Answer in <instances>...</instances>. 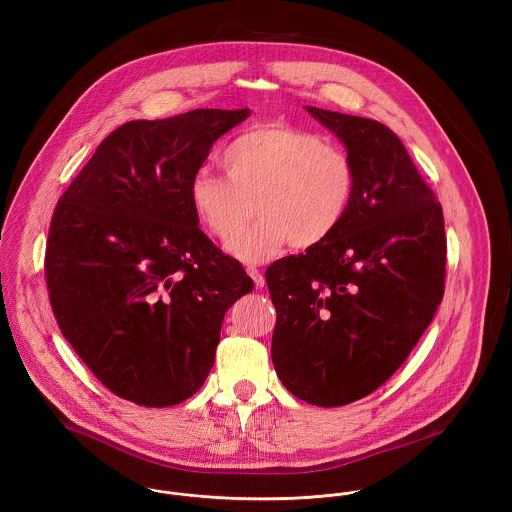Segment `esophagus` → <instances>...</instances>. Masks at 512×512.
<instances>
[{
	"label": "esophagus",
	"mask_w": 512,
	"mask_h": 512,
	"mask_svg": "<svg viewBox=\"0 0 512 512\" xmlns=\"http://www.w3.org/2000/svg\"><path fill=\"white\" fill-rule=\"evenodd\" d=\"M246 272H248V276L254 280V284H256V288H264V284H266V278H264V274L256 268V266H248L246 268Z\"/></svg>",
	"instance_id": "esophagus-1"
}]
</instances>
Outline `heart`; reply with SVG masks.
Wrapping results in <instances>:
<instances>
[{"label":"heart","mask_w":512,"mask_h":512,"mask_svg":"<svg viewBox=\"0 0 512 512\" xmlns=\"http://www.w3.org/2000/svg\"><path fill=\"white\" fill-rule=\"evenodd\" d=\"M222 167L228 180L205 167L193 173L189 201L222 242L241 231L255 203L261 219L228 246L244 262H260L286 242H323L345 219L355 191V167L343 147L278 122L232 140Z\"/></svg>","instance_id":"1"}]
</instances>
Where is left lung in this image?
Masks as SVG:
<instances>
[{
	"label": "left lung",
	"mask_w": 512,
	"mask_h": 512,
	"mask_svg": "<svg viewBox=\"0 0 512 512\" xmlns=\"http://www.w3.org/2000/svg\"><path fill=\"white\" fill-rule=\"evenodd\" d=\"M347 149L355 191L337 230L266 270L272 363L299 400H361L408 359L443 297L445 228L400 138L376 120L305 106Z\"/></svg>",
	"instance_id": "8db88e82"
}]
</instances>
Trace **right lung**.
Returning a JSON list of instances; mask_svg holds the SVG:
<instances>
[{
	"instance_id": "1",
	"label": "right lung",
	"mask_w": 512,
	"mask_h": 512,
	"mask_svg": "<svg viewBox=\"0 0 512 512\" xmlns=\"http://www.w3.org/2000/svg\"><path fill=\"white\" fill-rule=\"evenodd\" d=\"M248 108H197L114 130L59 199L45 274L55 319L116 396L147 408L191 398L215 365L228 307L254 290L209 240L189 181Z\"/></svg>"
}]
</instances>
